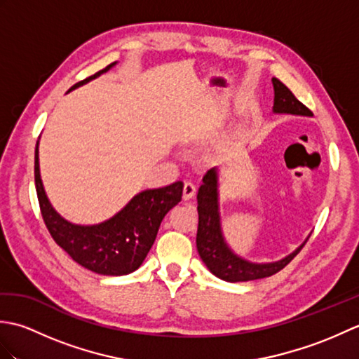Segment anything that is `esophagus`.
Here are the masks:
<instances>
[{"label":"esophagus","instance_id":"esophagus-1","mask_svg":"<svg viewBox=\"0 0 359 359\" xmlns=\"http://www.w3.org/2000/svg\"><path fill=\"white\" fill-rule=\"evenodd\" d=\"M196 196V187L191 184V182H185L184 184V201L193 199Z\"/></svg>","mask_w":359,"mask_h":359}]
</instances>
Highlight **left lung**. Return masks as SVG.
<instances>
[{"label": "left lung", "mask_w": 359, "mask_h": 359, "mask_svg": "<svg viewBox=\"0 0 359 359\" xmlns=\"http://www.w3.org/2000/svg\"><path fill=\"white\" fill-rule=\"evenodd\" d=\"M274 88V104L273 111L278 114H294V116H313L306 104H302L293 95L284 83L273 79ZM217 170H211L203 175V184L197 193V211H199V226H197L196 245L201 259L208 266V270L215 276L226 282H245L269 278L271 274L280 271L285 265L293 261V257L299 253L302 245L294 250L292 255L271 264H251L236 256L228 248L220 230L219 202H217Z\"/></svg>", "instance_id": "left-lung-1"}]
</instances>
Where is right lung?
<instances>
[{"mask_svg": "<svg viewBox=\"0 0 359 359\" xmlns=\"http://www.w3.org/2000/svg\"><path fill=\"white\" fill-rule=\"evenodd\" d=\"M112 66L114 63L79 81L69 90L85 85ZM35 188L43 220L53 241L85 269L106 276H121L135 271L142 265L156 241L160 222L166 212L182 201L184 184L175 182L163 188L142 191L134 196L123 210L103 224L74 225L52 208L44 193L36 143Z\"/></svg>", "mask_w": 359, "mask_h": 359, "instance_id": "right-lung-1", "label": "right lung"}]
</instances>
